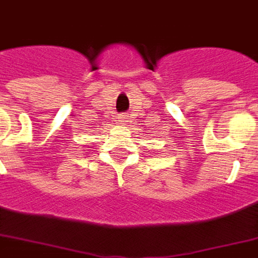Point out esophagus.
Returning <instances> with one entry per match:
<instances>
[{
	"label": "esophagus",
	"mask_w": 258,
	"mask_h": 258,
	"mask_svg": "<svg viewBox=\"0 0 258 258\" xmlns=\"http://www.w3.org/2000/svg\"><path fill=\"white\" fill-rule=\"evenodd\" d=\"M127 117H128V116H127V114H123V116H121V119H127Z\"/></svg>",
	"instance_id": "esophagus-1"
}]
</instances>
